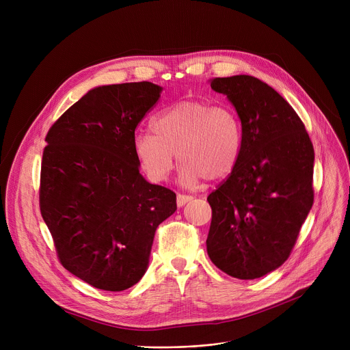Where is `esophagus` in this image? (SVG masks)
Wrapping results in <instances>:
<instances>
[{
    "instance_id": "1",
    "label": "esophagus",
    "mask_w": 350,
    "mask_h": 350,
    "mask_svg": "<svg viewBox=\"0 0 350 350\" xmlns=\"http://www.w3.org/2000/svg\"><path fill=\"white\" fill-rule=\"evenodd\" d=\"M193 197L191 196H187V194H177V206L178 207H183L186 203H189V201L191 200Z\"/></svg>"
}]
</instances>
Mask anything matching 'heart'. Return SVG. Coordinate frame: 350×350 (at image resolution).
<instances>
[{
    "instance_id": "obj_1",
    "label": "heart",
    "mask_w": 350,
    "mask_h": 350,
    "mask_svg": "<svg viewBox=\"0 0 350 350\" xmlns=\"http://www.w3.org/2000/svg\"><path fill=\"white\" fill-rule=\"evenodd\" d=\"M153 132H139L133 149L142 169L153 181L170 174L177 161L183 185L194 186L206 177H227L240 159L243 126L235 110L198 99L178 100L153 119Z\"/></svg>"
}]
</instances>
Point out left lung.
I'll return each instance as SVG.
<instances>
[{
  "label": "left lung",
  "mask_w": 350,
  "mask_h": 350,
  "mask_svg": "<svg viewBox=\"0 0 350 350\" xmlns=\"http://www.w3.org/2000/svg\"><path fill=\"white\" fill-rule=\"evenodd\" d=\"M211 89L234 105L243 147L234 170L208 197L207 252L238 280L281 267L314 204V146L292 106L250 75L214 78Z\"/></svg>",
  "instance_id": "8db88e82"
}]
</instances>
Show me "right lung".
<instances>
[{
	"instance_id": "add662e5",
	"label": "right lung",
	"mask_w": 350,
	"mask_h": 350,
	"mask_svg": "<svg viewBox=\"0 0 350 350\" xmlns=\"http://www.w3.org/2000/svg\"><path fill=\"white\" fill-rule=\"evenodd\" d=\"M152 82L98 86L55 122L45 137L40 208L64 268L103 291L144 275L156 228L176 194L139 172L135 131L156 105Z\"/></svg>"
}]
</instances>
